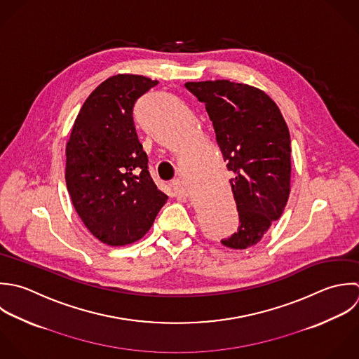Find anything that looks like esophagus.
Listing matches in <instances>:
<instances>
[{"label":"esophagus","instance_id":"1","mask_svg":"<svg viewBox=\"0 0 359 359\" xmlns=\"http://www.w3.org/2000/svg\"><path fill=\"white\" fill-rule=\"evenodd\" d=\"M170 184H172V187H173V190H175L176 193H179V194H183V193H184V189H183V186H182L180 179H173V180L170 182Z\"/></svg>","mask_w":359,"mask_h":359}]
</instances>
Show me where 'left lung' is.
Wrapping results in <instances>:
<instances>
[{
  "label": "left lung",
  "instance_id": "left-lung-1",
  "mask_svg": "<svg viewBox=\"0 0 359 359\" xmlns=\"http://www.w3.org/2000/svg\"><path fill=\"white\" fill-rule=\"evenodd\" d=\"M205 104L229 180L239 228L221 243L248 249L267 233L291 191V138L276 102L262 89L228 79L186 82Z\"/></svg>",
  "mask_w": 359,
  "mask_h": 359
}]
</instances>
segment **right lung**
Listing matches in <instances>:
<instances>
[{
  "instance_id": "right-lung-1",
  "label": "right lung",
  "mask_w": 359,
  "mask_h": 359,
  "mask_svg": "<svg viewBox=\"0 0 359 359\" xmlns=\"http://www.w3.org/2000/svg\"><path fill=\"white\" fill-rule=\"evenodd\" d=\"M158 81L117 74L82 104L65 147V183L88 231L109 246L140 241L168 201L148 172L133 107Z\"/></svg>"
}]
</instances>
